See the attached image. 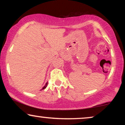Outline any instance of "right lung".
<instances>
[{
	"label": "right lung",
	"instance_id": "right-lung-1",
	"mask_svg": "<svg viewBox=\"0 0 125 125\" xmlns=\"http://www.w3.org/2000/svg\"><path fill=\"white\" fill-rule=\"evenodd\" d=\"M47 85H48V82H47V83H45V85H44V86L43 87V88H42V89H45V88H46V87H47Z\"/></svg>",
	"mask_w": 125,
	"mask_h": 125
}]
</instances>
